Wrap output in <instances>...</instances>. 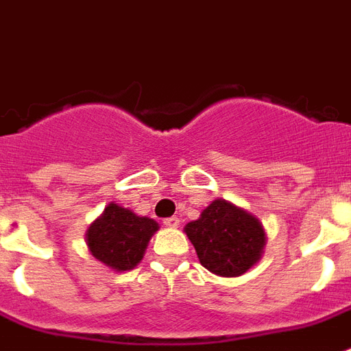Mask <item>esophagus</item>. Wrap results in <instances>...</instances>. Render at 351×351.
<instances>
[{"label":"esophagus","instance_id":"esophagus-1","mask_svg":"<svg viewBox=\"0 0 351 351\" xmlns=\"http://www.w3.org/2000/svg\"><path fill=\"white\" fill-rule=\"evenodd\" d=\"M164 225L169 226V228H178V225H180V219H178L176 216L166 217V219H164Z\"/></svg>","mask_w":351,"mask_h":351}]
</instances>
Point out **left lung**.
Masks as SVG:
<instances>
[{
	"instance_id": "obj_1",
	"label": "left lung",
	"mask_w": 351,
	"mask_h": 351,
	"mask_svg": "<svg viewBox=\"0 0 351 351\" xmlns=\"http://www.w3.org/2000/svg\"><path fill=\"white\" fill-rule=\"evenodd\" d=\"M199 264L226 278L244 275L262 258L267 235L261 219L228 199L217 198L184 226Z\"/></svg>"
}]
</instances>
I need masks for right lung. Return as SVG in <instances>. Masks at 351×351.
<instances>
[{"mask_svg":"<svg viewBox=\"0 0 351 351\" xmlns=\"http://www.w3.org/2000/svg\"><path fill=\"white\" fill-rule=\"evenodd\" d=\"M158 230L152 217L137 216L119 203H108L85 232L87 250L103 266L112 271L134 269L144 257L149 239Z\"/></svg>","mask_w":351,"mask_h":351,"instance_id":"obj_1","label":"right lung"}]
</instances>
